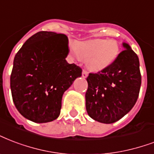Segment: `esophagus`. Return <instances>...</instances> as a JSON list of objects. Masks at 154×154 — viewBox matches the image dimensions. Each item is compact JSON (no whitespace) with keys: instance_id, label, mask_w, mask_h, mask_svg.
I'll use <instances>...</instances> for the list:
<instances>
[{"instance_id":"34e87169","label":"esophagus","mask_w":154,"mask_h":154,"mask_svg":"<svg viewBox=\"0 0 154 154\" xmlns=\"http://www.w3.org/2000/svg\"><path fill=\"white\" fill-rule=\"evenodd\" d=\"M87 76H88V72L87 71H85V70H83V71H82V77H87Z\"/></svg>"}]
</instances>
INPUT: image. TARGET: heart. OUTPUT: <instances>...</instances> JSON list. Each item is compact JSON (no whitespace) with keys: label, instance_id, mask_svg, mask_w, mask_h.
Returning <instances> with one entry per match:
<instances>
[{"label":"heart","instance_id":"heart-1","mask_svg":"<svg viewBox=\"0 0 154 154\" xmlns=\"http://www.w3.org/2000/svg\"><path fill=\"white\" fill-rule=\"evenodd\" d=\"M119 54V46L116 40L90 39L78 41L69 48L72 60H85V66L92 72H100L111 66Z\"/></svg>","mask_w":154,"mask_h":154}]
</instances>
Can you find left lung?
<instances>
[{
    "mask_svg": "<svg viewBox=\"0 0 154 154\" xmlns=\"http://www.w3.org/2000/svg\"><path fill=\"white\" fill-rule=\"evenodd\" d=\"M111 66L90 73L86 81L85 108L93 119L112 124L123 118L137 103L141 85L139 58L129 44Z\"/></svg>",
    "mask_w": 154,
    "mask_h": 154,
    "instance_id": "8db88e82",
    "label": "left lung"
}]
</instances>
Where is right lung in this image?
Instances as JSON below:
<instances>
[{
	"mask_svg": "<svg viewBox=\"0 0 154 154\" xmlns=\"http://www.w3.org/2000/svg\"><path fill=\"white\" fill-rule=\"evenodd\" d=\"M68 42L63 34L39 31L16 54L10 89L16 108L26 119L39 124L57 119L64 93L82 76V69L65 60Z\"/></svg>",
	"mask_w": 154,
	"mask_h": 154,
	"instance_id": "1",
	"label": "right lung"
}]
</instances>
